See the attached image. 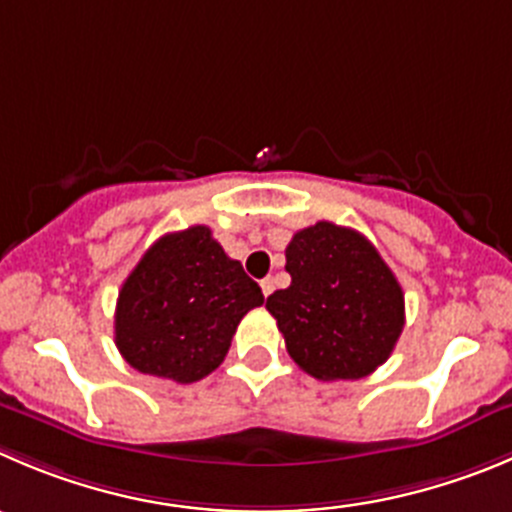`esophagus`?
Returning a JSON list of instances; mask_svg holds the SVG:
<instances>
[{
	"label": "esophagus",
	"instance_id": "obj_1",
	"mask_svg": "<svg viewBox=\"0 0 512 512\" xmlns=\"http://www.w3.org/2000/svg\"><path fill=\"white\" fill-rule=\"evenodd\" d=\"M261 291H264V296H269L271 291H274V279H271V276H266V279L261 281Z\"/></svg>",
	"mask_w": 512,
	"mask_h": 512
}]
</instances>
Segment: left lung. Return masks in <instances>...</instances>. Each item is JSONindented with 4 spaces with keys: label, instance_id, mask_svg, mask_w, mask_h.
<instances>
[{
    "label": "left lung",
    "instance_id": "obj_1",
    "mask_svg": "<svg viewBox=\"0 0 512 512\" xmlns=\"http://www.w3.org/2000/svg\"><path fill=\"white\" fill-rule=\"evenodd\" d=\"M289 289L266 299L291 359L324 382L387 362L405 326V294L359 231L319 221L286 246Z\"/></svg>",
    "mask_w": 512,
    "mask_h": 512
}]
</instances>
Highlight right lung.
I'll return each mask as SVG.
<instances>
[{
	"label": "right lung",
	"instance_id": "add662e5",
	"mask_svg": "<svg viewBox=\"0 0 512 512\" xmlns=\"http://www.w3.org/2000/svg\"><path fill=\"white\" fill-rule=\"evenodd\" d=\"M261 304V286L211 228L165 233L120 289L115 344L138 372L191 384L226 359L238 321Z\"/></svg>",
	"mask_w": 512,
	"mask_h": 512
}]
</instances>
